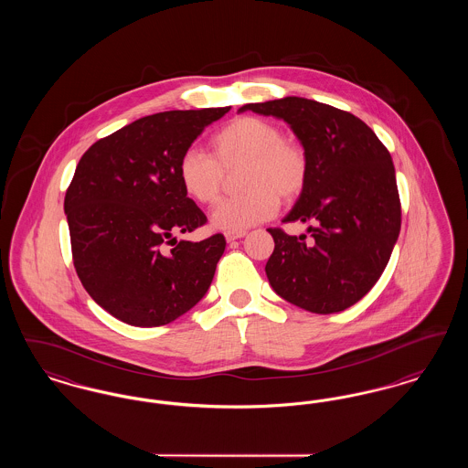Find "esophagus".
I'll use <instances>...</instances> for the list:
<instances>
[{
	"instance_id": "1",
	"label": "esophagus",
	"mask_w": 468,
	"mask_h": 468,
	"mask_svg": "<svg viewBox=\"0 0 468 468\" xmlns=\"http://www.w3.org/2000/svg\"><path fill=\"white\" fill-rule=\"evenodd\" d=\"M224 237H226V242H228V244H233V242H237V240L244 239L245 231H239V233H226Z\"/></svg>"
}]
</instances>
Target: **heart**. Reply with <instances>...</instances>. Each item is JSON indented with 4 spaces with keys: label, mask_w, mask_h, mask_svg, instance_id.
I'll list each match as a JSON object with an SVG mask.
<instances>
[{
    "label": "heart",
    "mask_w": 468,
    "mask_h": 468,
    "mask_svg": "<svg viewBox=\"0 0 468 468\" xmlns=\"http://www.w3.org/2000/svg\"><path fill=\"white\" fill-rule=\"evenodd\" d=\"M212 156L186 151L177 176L186 195L201 205H212L223 189L224 174L244 168V195L221 201L210 216L216 229L239 233L271 219L284 203L296 200L309 177V159L303 147L284 138L282 130L267 119L235 117L210 138Z\"/></svg>",
    "instance_id": "1"
}]
</instances>
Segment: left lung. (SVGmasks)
<instances>
[{"label": "left lung", "instance_id": "1", "mask_svg": "<svg viewBox=\"0 0 468 468\" xmlns=\"http://www.w3.org/2000/svg\"><path fill=\"white\" fill-rule=\"evenodd\" d=\"M245 111L282 119L309 159L307 184L282 221L309 224L312 239L268 229L271 290L305 311H346L374 288L399 240L393 159L361 119L332 105L286 96Z\"/></svg>", "mask_w": 468, "mask_h": 468}]
</instances>
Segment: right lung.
Segmentation results:
<instances>
[{"label":"right lung","mask_w":468,"mask_h":468,"mask_svg":"<svg viewBox=\"0 0 468 468\" xmlns=\"http://www.w3.org/2000/svg\"><path fill=\"white\" fill-rule=\"evenodd\" d=\"M229 107L159 112L92 144L65 197L73 265L90 298L119 321H176L207 294L226 240H177L207 218L187 198L178 161Z\"/></svg>","instance_id":"add662e5"}]
</instances>
